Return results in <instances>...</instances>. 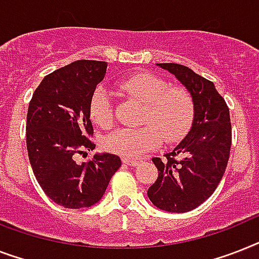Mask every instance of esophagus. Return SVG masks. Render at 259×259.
Instances as JSON below:
<instances>
[{
	"label": "esophagus",
	"mask_w": 259,
	"mask_h": 259,
	"mask_svg": "<svg viewBox=\"0 0 259 259\" xmlns=\"http://www.w3.org/2000/svg\"><path fill=\"white\" fill-rule=\"evenodd\" d=\"M122 162L126 163V165H129V166H136V165H138V162H140V161H137V159H133V158H122Z\"/></svg>",
	"instance_id": "esophagus-1"
}]
</instances>
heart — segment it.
<instances>
[{
  "label": "heart",
  "instance_id": "1",
  "mask_svg": "<svg viewBox=\"0 0 259 259\" xmlns=\"http://www.w3.org/2000/svg\"><path fill=\"white\" fill-rule=\"evenodd\" d=\"M121 92L144 102L142 122L137 129H117L106 137L105 149L125 158H136L158 148L162 140L176 144L190 130L194 119V101L186 88L151 74L137 73L118 83ZM90 115L101 127L113 122V106L108 93L97 89L90 98Z\"/></svg>",
  "mask_w": 259,
  "mask_h": 259
}]
</instances>
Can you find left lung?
Here are the masks:
<instances>
[{"mask_svg": "<svg viewBox=\"0 0 259 259\" xmlns=\"http://www.w3.org/2000/svg\"><path fill=\"white\" fill-rule=\"evenodd\" d=\"M190 92L194 119L189 134L173 151L151 159L158 178L148 197L158 209L186 213L198 207L217 189L232 148L230 113L211 81L178 64H157Z\"/></svg>", "mask_w": 259, "mask_h": 259, "instance_id": "obj_1", "label": "left lung"}]
</instances>
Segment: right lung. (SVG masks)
<instances>
[{
  "label": "right lung",
  "instance_id": "1",
  "mask_svg": "<svg viewBox=\"0 0 259 259\" xmlns=\"http://www.w3.org/2000/svg\"><path fill=\"white\" fill-rule=\"evenodd\" d=\"M108 64L79 60L42 79L31 97L26 117V148L35 178L45 194L68 209L98 202L119 169L118 155L94 154L75 162V154L93 150L90 98L104 79Z\"/></svg>",
  "mask_w": 259,
  "mask_h": 259
}]
</instances>
